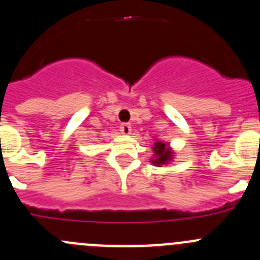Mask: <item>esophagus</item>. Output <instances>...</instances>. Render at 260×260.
<instances>
[{
	"label": "esophagus",
	"mask_w": 260,
	"mask_h": 260,
	"mask_svg": "<svg viewBox=\"0 0 260 260\" xmlns=\"http://www.w3.org/2000/svg\"><path fill=\"white\" fill-rule=\"evenodd\" d=\"M119 131L122 135L128 136L131 135V132H132V127H131V124H128V123H123V124H120Z\"/></svg>",
	"instance_id": "34e87169"
}]
</instances>
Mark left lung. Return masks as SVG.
<instances>
[{
    "label": "left lung",
    "instance_id": "8db88e82",
    "mask_svg": "<svg viewBox=\"0 0 260 260\" xmlns=\"http://www.w3.org/2000/svg\"><path fill=\"white\" fill-rule=\"evenodd\" d=\"M154 143L152 146V158H149L153 166L156 167H162L166 166V165L171 164L174 161L175 156H176V152L172 149V147L170 146L169 142H164V141L159 140H153Z\"/></svg>",
    "mask_w": 260,
    "mask_h": 260
}]
</instances>
